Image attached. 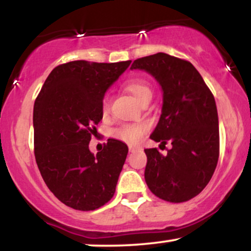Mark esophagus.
I'll use <instances>...</instances> for the list:
<instances>
[{"instance_id": "obj_1", "label": "esophagus", "mask_w": 251, "mask_h": 251, "mask_svg": "<svg viewBox=\"0 0 251 251\" xmlns=\"http://www.w3.org/2000/svg\"><path fill=\"white\" fill-rule=\"evenodd\" d=\"M140 150V148H135V146H128V151L131 152V153H133V152H137V151H139Z\"/></svg>"}]
</instances>
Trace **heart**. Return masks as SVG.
Returning <instances> with one entry per match:
<instances>
[{
    "label": "heart",
    "instance_id": "1",
    "mask_svg": "<svg viewBox=\"0 0 251 251\" xmlns=\"http://www.w3.org/2000/svg\"><path fill=\"white\" fill-rule=\"evenodd\" d=\"M125 89L131 94L132 97L137 100L138 102H142L144 99L152 96L151 87L149 83L143 79H131L125 83ZM109 109L107 98H103L101 103V111L103 114H107ZM149 124L139 123V124H127L113 131L114 138L118 140H122L127 144H139L143 140L144 135L148 133Z\"/></svg>",
    "mask_w": 251,
    "mask_h": 251
}]
</instances>
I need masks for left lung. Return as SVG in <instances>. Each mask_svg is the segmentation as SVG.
<instances>
[{"instance_id":"left-lung-1","label":"left lung","mask_w":251,"mask_h":251,"mask_svg":"<svg viewBox=\"0 0 251 251\" xmlns=\"http://www.w3.org/2000/svg\"><path fill=\"white\" fill-rule=\"evenodd\" d=\"M131 70L154 76L163 89V107L150 135L165 148L146 149L145 181L153 195L171 203L194 198L208 185L220 157L215 98L191 62L165 53L134 60Z\"/></svg>"}]
</instances>
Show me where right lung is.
Segmentation results:
<instances>
[{
	"mask_svg": "<svg viewBox=\"0 0 251 251\" xmlns=\"http://www.w3.org/2000/svg\"><path fill=\"white\" fill-rule=\"evenodd\" d=\"M131 61L77 60L56 66L34 103V152L48 189L65 205L91 211L116 192L128 148L108 139L94 155L91 138L102 119L105 92Z\"/></svg>",
	"mask_w": 251,
	"mask_h": 251,
	"instance_id": "obj_1",
	"label": "right lung"
}]
</instances>
